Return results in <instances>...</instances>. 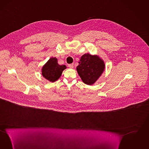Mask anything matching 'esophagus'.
Masks as SVG:
<instances>
[{
	"mask_svg": "<svg viewBox=\"0 0 149 149\" xmlns=\"http://www.w3.org/2000/svg\"><path fill=\"white\" fill-rule=\"evenodd\" d=\"M68 67L70 68H74V64H68Z\"/></svg>",
	"mask_w": 149,
	"mask_h": 149,
	"instance_id": "1",
	"label": "esophagus"
}]
</instances>
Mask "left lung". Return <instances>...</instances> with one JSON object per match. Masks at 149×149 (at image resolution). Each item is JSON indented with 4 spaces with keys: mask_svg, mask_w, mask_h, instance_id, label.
<instances>
[{
    "mask_svg": "<svg viewBox=\"0 0 149 149\" xmlns=\"http://www.w3.org/2000/svg\"><path fill=\"white\" fill-rule=\"evenodd\" d=\"M105 69L102 59L96 55L89 53L81 56L77 67V73L85 84L91 85L101 77Z\"/></svg>",
    "mask_w": 149,
    "mask_h": 149,
    "instance_id": "1",
    "label": "left lung"
}]
</instances>
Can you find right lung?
<instances>
[{"instance_id":"1","label":"right lung","mask_w":149,"mask_h":149,"mask_svg":"<svg viewBox=\"0 0 149 149\" xmlns=\"http://www.w3.org/2000/svg\"><path fill=\"white\" fill-rule=\"evenodd\" d=\"M67 68L65 65H59L56 58H50L42 68V75L50 82H54L62 75L63 71Z\"/></svg>"}]
</instances>
